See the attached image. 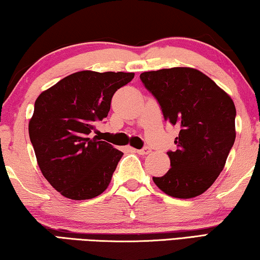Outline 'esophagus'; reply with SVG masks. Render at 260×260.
Listing matches in <instances>:
<instances>
[{"mask_svg":"<svg viewBox=\"0 0 260 260\" xmlns=\"http://www.w3.org/2000/svg\"><path fill=\"white\" fill-rule=\"evenodd\" d=\"M137 153H139V155H148V153L151 152V149L149 148V146H144L143 149H139V150H136Z\"/></svg>","mask_w":260,"mask_h":260,"instance_id":"34e87169","label":"esophagus"}]
</instances>
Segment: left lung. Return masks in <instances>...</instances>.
<instances>
[{
    "label": "left lung",
    "instance_id": "obj_1",
    "mask_svg": "<svg viewBox=\"0 0 260 260\" xmlns=\"http://www.w3.org/2000/svg\"><path fill=\"white\" fill-rule=\"evenodd\" d=\"M164 119L178 126L176 151H168L171 169L152 177L171 197L192 198L214 183L236 139V108L231 97L206 75L192 68H171L141 74Z\"/></svg>",
    "mask_w": 260,
    "mask_h": 260
}]
</instances>
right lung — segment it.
<instances>
[{"label":"right lung","instance_id":"1","mask_svg":"<svg viewBox=\"0 0 260 260\" xmlns=\"http://www.w3.org/2000/svg\"><path fill=\"white\" fill-rule=\"evenodd\" d=\"M134 76L78 71L37 97L30 142L43 176L64 197L91 199L108 187L123 152L91 134L108 116L114 93Z\"/></svg>","mask_w":260,"mask_h":260}]
</instances>
